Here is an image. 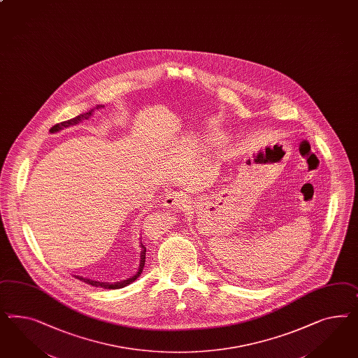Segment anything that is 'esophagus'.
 <instances>
[{
	"label": "esophagus",
	"mask_w": 358,
	"mask_h": 358,
	"mask_svg": "<svg viewBox=\"0 0 358 358\" xmlns=\"http://www.w3.org/2000/svg\"><path fill=\"white\" fill-rule=\"evenodd\" d=\"M185 203L183 194H178V192H170L166 194L164 197V205L166 208L170 209H180Z\"/></svg>",
	"instance_id": "1"
}]
</instances>
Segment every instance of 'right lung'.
<instances>
[{"label":"right lung","instance_id":"add662e5","mask_svg":"<svg viewBox=\"0 0 358 358\" xmlns=\"http://www.w3.org/2000/svg\"><path fill=\"white\" fill-rule=\"evenodd\" d=\"M102 107H104V106L98 104L95 108L98 110V108H102ZM92 113H94V108L90 110V111H87V113H81V115H78V116H76V117H73L71 120H66V122L56 124V125H53V127H52L51 129H50V132H59V131H62L64 128H68V127H71V125H76V124L80 123L82 120H87V119L92 116ZM141 248H143V251H141V262H140L138 272H137L134 276L131 277V278H128V280H123V281H120V282H113V284H110V282H99V281H94V280L85 278V277L76 276V278L81 280V281L86 282V284H89V285L95 286V287H103V289H120V287H124V286L129 285L131 282H133L137 277L140 276V275L143 273V266H145V255H146V248H145V245H143V243H141Z\"/></svg>","mask_w":358,"mask_h":358}]
</instances>
